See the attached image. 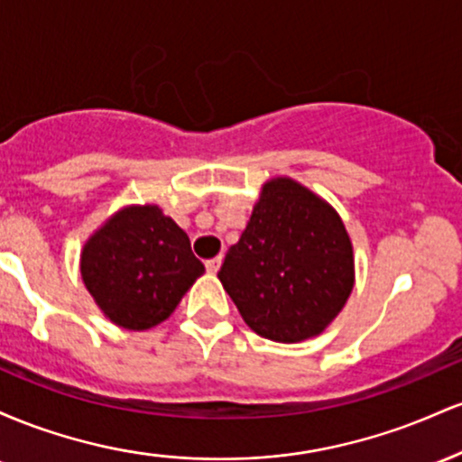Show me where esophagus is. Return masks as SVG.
<instances>
[{"mask_svg":"<svg viewBox=\"0 0 462 462\" xmlns=\"http://www.w3.org/2000/svg\"><path fill=\"white\" fill-rule=\"evenodd\" d=\"M221 263H224V258H221V256L210 258V261H206V269H208V273H217V272H219Z\"/></svg>","mask_w":462,"mask_h":462,"instance_id":"obj_1","label":"esophagus"}]
</instances>
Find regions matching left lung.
<instances>
[{"label":"left lung","instance_id":"1","mask_svg":"<svg viewBox=\"0 0 462 462\" xmlns=\"http://www.w3.org/2000/svg\"><path fill=\"white\" fill-rule=\"evenodd\" d=\"M254 332L278 343L319 337L354 289V247L326 199L293 178L267 180L217 273Z\"/></svg>","mask_w":462,"mask_h":462}]
</instances>
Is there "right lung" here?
I'll return each mask as SVG.
<instances>
[{"mask_svg": "<svg viewBox=\"0 0 462 462\" xmlns=\"http://www.w3.org/2000/svg\"><path fill=\"white\" fill-rule=\"evenodd\" d=\"M79 273L106 319L150 330L176 310L204 273L187 232L156 204L116 210L84 243Z\"/></svg>", "mask_w": 462, "mask_h": 462, "instance_id": "1", "label": "right lung"}]
</instances>
